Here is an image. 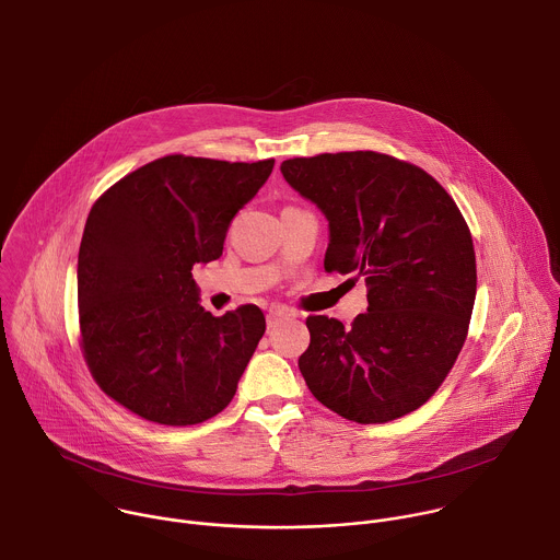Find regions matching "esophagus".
Masks as SVG:
<instances>
[{
    "mask_svg": "<svg viewBox=\"0 0 560 560\" xmlns=\"http://www.w3.org/2000/svg\"><path fill=\"white\" fill-rule=\"evenodd\" d=\"M292 316H296V314H292L290 310H283V307H272L270 312H268V327L272 329V327H277L281 320H285V318H292Z\"/></svg>",
    "mask_w": 560,
    "mask_h": 560,
    "instance_id": "esophagus-1",
    "label": "esophagus"
}]
</instances>
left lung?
Returning a JSON list of instances; mask_svg holds the SVG:
<instances>
[{"label": "left lung", "mask_w": 560, "mask_h": 560, "mask_svg": "<svg viewBox=\"0 0 560 560\" xmlns=\"http://www.w3.org/2000/svg\"><path fill=\"white\" fill-rule=\"evenodd\" d=\"M281 174L329 222L325 270L369 285V307L349 329L307 318V388L364 425L421 408L452 371L476 303L463 213L428 172L371 150L288 159Z\"/></svg>", "instance_id": "1"}]
</instances>
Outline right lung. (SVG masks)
<instances>
[{
	"instance_id": "right-lung-1",
	"label": "right lung",
	"mask_w": 560,
	"mask_h": 560,
	"mask_svg": "<svg viewBox=\"0 0 560 560\" xmlns=\"http://www.w3.org/2000/svg\"><path fill=\"white\" fill-rule=\"evenodd\" d=\"M272 167L170 154L91 207L78 253L82 351L97 386L141 419L196 425L231 404L266 318L257 305L211 316L191 268L222 255Z\"/></svg>"
}]
</instances>
